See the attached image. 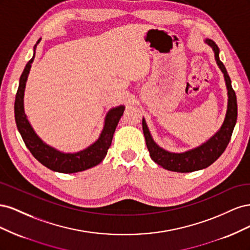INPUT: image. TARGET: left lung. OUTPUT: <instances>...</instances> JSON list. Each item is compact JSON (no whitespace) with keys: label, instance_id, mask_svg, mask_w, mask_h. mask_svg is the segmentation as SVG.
<instances>
[{"label":"left lung","instance_id":"1","mask_svg":"<svg viewBox=\"0 0 250 250\" xmlns=\"http://www.w3.org/2000/svg\"><path fill=\"white\" fill-rule=\"evenodd\" d=\"M204 42L213 49L215 60L221 70L225 80L226 89H228V109H226L225 118L221 127L219 128L218 131L211 135V137L207 141L202 143L201 145L195 147L193 149L187 150L185 152H170L160 147L154 142L152 135L150 133L149 128L147 126L146 120L143 118V132L145 135L146 145L149 150L150 157L152 161L160 165L166 170L173 171V172H180V173H188L194 172L208 168L214 162H216L221 154L224 152V150L228 147L230 141L233 128L237 123L238 117V105H237V97L236 93L232 89L231 80L229 76L228 71H226L224 64L221 62L219 58V48L211 40H204Z\"/></svg>","mask_w":250,"mask_h":250}]
</instances>
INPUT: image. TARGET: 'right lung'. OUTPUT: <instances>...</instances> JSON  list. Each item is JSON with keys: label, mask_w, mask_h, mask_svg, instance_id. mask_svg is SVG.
<instances>
[{"label": "right lung", "mask_w": 250, "mask_h": 250, "mask_svg": "<svg viewBox=\"0 0 250 250\" xmlns=\"http://www.w3.org/2000/svg\"><path fill=\"white\" fill-rule=\"evenodd\" d=\"M41 40L42 39H40L35 43L33 48V56L26 64L20 78L16 102H14V118H16L18 129L30 152L32 153L37 161L50 170L59 173L71 174L90 169L99 165L106 156L107 150L111 145L113 133H115L121 117L123 116L125 106L124 105H119V106L112 107L107 111L104 119L103 129L99 138L92 145H89L83 150L74 153H65L44 143L34 131L33 127L27 119L24 108L26 82L35 57V49Z\"/></svg>", "instance_id": "add662e5"}]
</instances>
